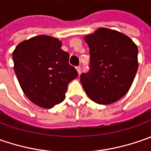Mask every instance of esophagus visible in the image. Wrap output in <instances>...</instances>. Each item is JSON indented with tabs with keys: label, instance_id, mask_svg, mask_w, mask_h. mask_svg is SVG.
I'll return each mask as SVG.
<instances>
[{
	"label": "esophagus",
	"instance_id": "esophagus-1",
	"mask_svg": "<svg viewBox=\"0 0 151 151\" xmlns=\"http://www.w3.org/2000/svg\"><path fill=\"white\" fill-rule=\"evenodd\" d=\"M76 70H77V71H78V74H81V67L77 66L76 67Z\"/></svg>",
	"mask_w": 151,
	"mask_h": 151
}]
</instances>
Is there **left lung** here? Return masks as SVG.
Masks as SVG:
<instances>
[{"mask_svg": "<svg viewBox=\"0 0 151 151\" xmlns=\"http://www.w3.org/2000/svg\"><path fill=\"white\" fill-rule=\"evenodd\" d=\"M90 70L81 75L86 93L98 104H111L129 91L138 70V48L130 38L100 27L85 37Z\"/></svg>", "mask_w": 151, "mask_h": 151, "instance_id": "8db88e82", "label": "left lung"}]
</instances>
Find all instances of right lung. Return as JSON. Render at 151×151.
Wrapping results in <instances>:
<instances>
[{"label":"right lung","instance_id":"1","mask_svg":"<svg viewBox=\"0 0 151 151\" xmlns=\"http://www.w3.org/2000/svg\"><path fill=\"white\" fill-rule=\"evenodd\" d=\"M58 38L39 35L18 44L12 53L22 90L34 104L52 108L65 100L69 83L78 76Z\"/></svg>","mask_w":151,"mask_h":151}]
</instances>
